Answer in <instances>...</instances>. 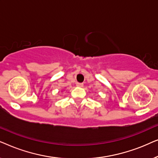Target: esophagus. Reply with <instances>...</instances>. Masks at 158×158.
Masks as SVG:
<instances>
[{
	"label": "esophagus",
	"instance_id": "1",
	"mask_svg": "<svg viewBox=\"0 0 158 158\" xmlns=\"http://www.w3.org/2000/svg\"><path fill=\"white\" fill-rule=\"evenodd\" d=\"M76 85L77 86V87H83V83H77L76 84Z\"/></svg>",
	"mask_w": 158,
	"mask_h": 158
}]
</instances>
